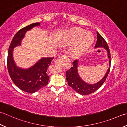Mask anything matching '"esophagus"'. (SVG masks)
Returning a JSON list of instances; mask_svg holds the SVG:
<instances>
[{
  "mask_svg": "<svg viewBox=\"0 0 127 127\" xmlns=\"http://www.w3.org/2000/svg\"><path fill=\"white\" fill-rule=\"evenodd\" d=\"M68 60H69V58H67L65 55H62V56L59 57V58H58L56 59L55 61V64L57 65L61 66L64 62L68 61Z\"/></svg>",
  "mask_w": 127,
  "mask_h": 127,
  "instance_id": "34e87169",
  "label": "esophagus"
}]
</instances>
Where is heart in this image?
<instances>
[{
  "mask_svg": "<svg viewBox=\"0 0 127 127\" xmlns=\"http://www.w3.org/2000/svg\"><path fill=\"white\" fill-rule=\"evenodd\" d=\"M94 37L89 32L84 29L74 28L67 31L62 43L64 44H71L77 42L71 49V53L74 56H78L85 52L93 43Z\"/></svg>",
  "mask_w": 127,
  "mask_h": 127,
  "instance_id": "b5f03b06",
  "label": "heart"
}]
</instances>
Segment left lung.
I'll return each mask as SVG.
<instances>
[{
	"label": "left lung",
	"instance_id": "obj_1",
	"mask_svg": "<svg viewBox=\"0 0 127 127\" xmlns=\"http://www.w3.org/2000/svg\"><path fill=\"white\" fill-rule=\"evenodd\" d=\"M97 40L95 47L97 48V47H102L106 49L108 52V57L110 59V61H109L110 68H108L107 72L103 79H101L97 83L93 84V85L85 83L84 81L82 80V79L80 78L78 73V70H77L78 60H75L73 62V66L70 69H69L68 70H67L65 73L66 79L68 81V85L77 93L82 95H89V94L94 93L98 89L100 88L101 85L104 83V82L105 81L109 74V72L110 71L111 56L107 43L98 32H97Z\"/></svg>",
	"mask_w": 127,
	"mask_h": 127
}]
</instances>
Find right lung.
Masks as SVG:
<instances>
[{
	"label": "right lung",
	"mask_w": 127,
	"mask_h": 127,
	"mask_svg": "<svg viewBox=\"0 0 127 127\" xmlns=\"http://www.w3.org/2000/svg\"><path fill=\"white\" fill-rule=\"evenodd\" d=\"M39 25V22L32 24L17 31L10 44L7 53V67L12 81L21 90L29 93H35L48 84L49 77L47 73V68L54 57L43 58L30 68L23 69L17 67L15 64L12 51L15 47L20 45L27 31Z\"/></svg>",
	"instance_id": "add662e5"
}]
</instances>
